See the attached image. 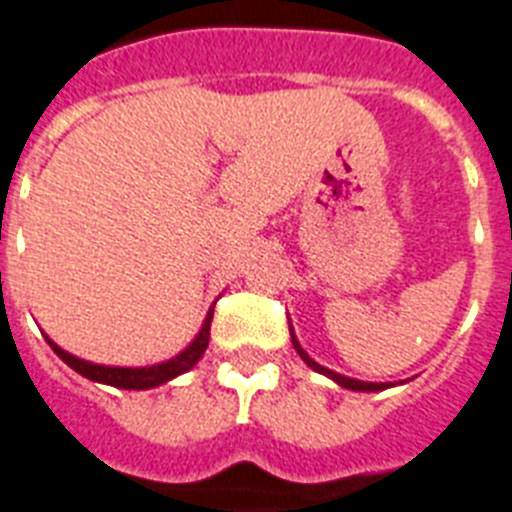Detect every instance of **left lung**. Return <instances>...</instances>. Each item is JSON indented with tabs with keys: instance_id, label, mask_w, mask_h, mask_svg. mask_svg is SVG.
Wrapping results in <instances>:
<instances>
[{
	"instance_id": "8db88e82",
	"label": "left lung",
	"mask_w": 512,
	"mask_h": 512,
	"mask_svg": "<svg viewBox=\"0 0 512 512\" xmlns=\"http://www.w3.org/2000/svg\"><path fill=\"white\" fill-rule=\"evenodd\" d=\"M289 331H292V344H294V350H297V355L305 360L310 368H313L315 373H323V376H328L331 381H336L339 386H344V389H352V392H384V389H389V386L394 384H373V381H357V378H350V376H342V373H336L331 371V368H326V365L321 363H315L313 357L307 355L305 350H302V344L297 342V336H294V328L289 326Z\"/></svg>"
}]
</instances>
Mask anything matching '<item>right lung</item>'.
<instances>
[{
	"mask_svg": "<svg viewBox=\"0 0 512 512\" xmlns=\"http://www.w3.org/2000/svg\"><path fill=\"white\" fill-rule=\"evenodd\" d=\"M210 321H213V307H210L205 323L199 328V334L191 339V344L184 352H178L176 357H170L165 363L141 365V368H120V365L89 363V360H81V357L70 355V352H65L62 347H57L49 336H44V339H47L49 347L57 352V357H60L62 363H68L73 371L81 373V376L89 378V381L118 386V389H155V386L160 384H168L170 378L191 371V368L199 363V357L205 355L207 344H210Z\"/></svg>",
	"mask_w": 512,
	"mask_h": 512,
	"instance_id": "right-lung-1",
	"label": "right lung"
}]
</instances>
